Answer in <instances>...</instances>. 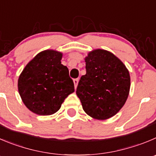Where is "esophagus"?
Returning a JSON list of instances; mask_svg holds the SVG:
<instances>
[{"mask_svg":"<svg viewBox=\"0 0 156 156\" xmlns=\"http://www.w3.org/2000/svg\"><path fill=\"white\" fill-rule=\"evenodd\" d=\"M78 82H79V80L78 79H74L73 80V83H74V86H75V88H76L77 85H78Z\"/></svg>","mask_w":156,"mask_h":156,"instance_id":"esophagus-1","label":"esophagus"}]
</instances>
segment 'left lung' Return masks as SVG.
Listing matches in <instances>:
<instances>
[{
	"label": "left lung",
	"mask_w": 156,
	"mask_h": 156,
	"mask_svg": "<svg viewBox=\"0 0 156 156\" xmlns=\"http://www.w3.org/2000/svg\"><path fill=\"white\" fill-rule=\"evenodd\" d=\"M87 73L76 88L86 113L96 119L115 115L124 106L130 90L129 72L113 53L97 49L85 58Z\"/></svg>",
	"instance_id": "obj_1"
}]
</instances>
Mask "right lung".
I'll return each mask as SVG.
<instances>
[{
    "instance_id": "add662e5",
    "label": "right lung",
    "mask_w": 156,
    "mask_h": 156,
    "mask_svg": "<svg viewBox=\"0 0 156 156\" xmlns=\"http://www.w3.org/2000/svg\"><path fill=\"white\" fill-rule=\"evenodd\" d=\"M63 53L41 52L27 64L18 79V91L28 109L37 115H52L74 92L69 69L61 64Z\"/></svg>"
}]
</instances>
